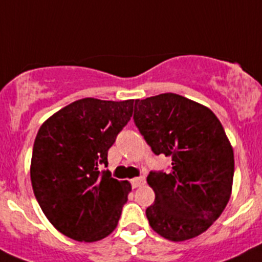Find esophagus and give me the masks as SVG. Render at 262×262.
<instances>
[{"label":"esophagus","instance_id":"esophagus-1","mask_svg":"<svg viewBox=\"0 0 262 262\" xmlns=\"http://www.w3.org/2000/svg\"><path fill=\"white\" fill-rule=\"evenodd\" d=\"M145 184V178L144 177H135L131 180V185H133L134 189H136V187L142 186V185Z\"/></svg>","mask_w":262,"mask_h":262}]
</instances>
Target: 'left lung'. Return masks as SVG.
I'll use <instances>...</instances> for the list:
<instances>
[{"mask_svg": "<svg viewBox=\"0 0 262 262\" xmlns=\"http://www.w3.org/2000/svg\"><path fill=\"white\" fill-rule=\"evenodd\" d=\"M134 122L155 155L172 157L170 172H149L152 230L172 242L193 239L221 216L232 190L233 149L216 115L174 93L136 99Z\"/></svg>", "mask_w": 262, "mask_h": 262, "instance_id": "8db88e82", "label": "left lung"}]
</instances>
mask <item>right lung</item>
I'll return each mask as SVG.
<instances>
[{
    "label": "right lung",
    "mask_w": 262,
    "mask_h": 262,
    "mask_svg": "<svg viewBox=\"0 0 262 262\" xmlns=\"http://www.w3.org/2000/svg\"><path fill=\"white\" fill-rule=\"evenodd\" d=\"M134 99L84 98L39 128L32 148V190L48 221L77 242H97L117 227L131 191L108 170L107 151L133 117Z\"/></svg>",
    "instance_id": "1"
}]
</instances>
